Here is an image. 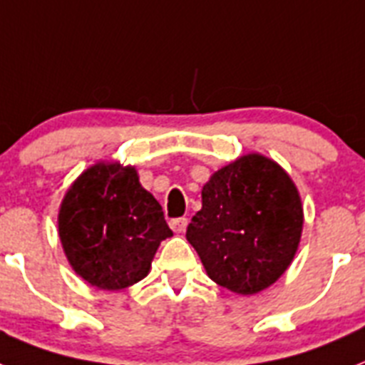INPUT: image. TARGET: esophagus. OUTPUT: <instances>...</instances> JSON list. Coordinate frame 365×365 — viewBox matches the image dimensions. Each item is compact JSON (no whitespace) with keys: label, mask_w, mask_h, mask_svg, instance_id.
<instances>
[{"label":"esophagus","mask_w":365,"mask_h":365,"mask_svg":"<svg viewBox=\"0 0 365 365\" xmlns=\"http://www.w3.org/2000/svg\"><path fill=\"white\" fill-rule=\"evenodd\" d=\"M170 228H173L176 234H182V232H185V228H187V219H185V217L173 219L170 220Z\"/></svg>","instance_id":"1"}]
</instances>
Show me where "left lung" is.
Instances as JSON below:
<instances>
[{
    "mask_svg": "<svg viewBox=\"0 0 365 365\" xmlns=\"http://www.w3.org/2000/svg\"><path fill=\"white\" fill-rule=\"evenodd\" d=\"M302 225L301 195L292 176L252 152L211 174L185 237L211 280L237 295H254L292 265Z\"/></svg>",
    "mask_w": 365,
    "mask_h": 365,
    "instance_id": "8db88e82",
    "label": "left lung"
}]
</instances>
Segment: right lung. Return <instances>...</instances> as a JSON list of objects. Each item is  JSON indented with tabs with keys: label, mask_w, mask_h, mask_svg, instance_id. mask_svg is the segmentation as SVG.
Returning <instances> with one entry per match:
<instances>
[{
	"label": "right lung",
	"mask_w": 365,
	"mask_h": 365,
	"mask_svg": "<svg viewBox=\"0 0 365 365\" xmlns=\"http://www.w3.org/2000/svg\"><path fill=\"white\" fill-rule=\"evenodd\" d=\"M70 267L87 284L116 292L146 277L161 241L173 235L137 168L98 161L76 178L57 217Z\"/></svg>",
	"instance_id": "add662e5"
}]
</instances>
